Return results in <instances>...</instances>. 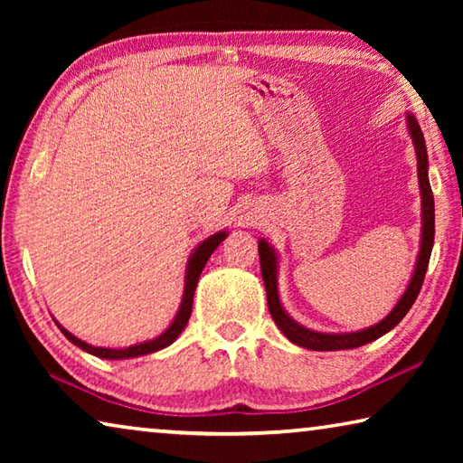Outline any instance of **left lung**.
Masks as SVG:
<instances>
[{
    "instance_id": "8db88e82",
    "label": "left lung",
    "mask_w": 463,
    "mask_h": 463,
    "mask_svg": "<svg viewBox=\"0 0 463 463\" xmlns=\"http://www.w3.org/2000/svg\"><path fill=\"white\" fill-rule=\"evenodd\" d=\"M406 122H409V132L414 143V151H417V174H419V185H420V198H422V237H420V250L417 268L411 278V284L406 288L401 300L394 307L390 315L380 320L378 325L370 328H364V331L357 333H343V335H328V333H317L310 331V328L298 325L296 320L288 317L278 296V257L276 250H273L268 241H260V263H261V276L265 284V292H268V307L271 312L273 323L279 326V331L284 333L289 341L300 345V347H307L312 351H339V349H355L362 347V345L380 339L382 335L392 331L401 320L406 317V312L417 300L420 292L422 279H425V273L429 268L430 250H433V239H435V202H433V192H430L429 184V159H427V146L425 138H422V130L414 116H406Z\"/></svg>"
}]
</instances>
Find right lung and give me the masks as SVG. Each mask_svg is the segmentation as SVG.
I'll list each match as a JSON object with an SVG mask.
<instances>
[{
	"label": "right lung",
	"instance_id": "obj_1",
	"mask_svg": "<svg viewBox=\"0 0 463 463\" xmlns=\"http://www.w3.org/2000/svg\"><path fill=\"white\" fill-rule=\"evenodd\" d=\"M226 239V231L222 232H216L213 237H208L206 241H202L198 247L190 257V261H187V269H185V288H184V300H182V307H179L175 320L169 325V328L163 335L156 336L153 341H146V343H140V345H132V347L127 349H108V347H93V345L85 343L81 339H77L75 335H71L69 331H65L59 323L57 326L61 328V333L67 336L69 341L77 347H81L83 351H88V354L101 357V359H127V357H138V355H146V354H153V351H159L163 347H167V345L174 343L179 333L184 331L187 320H190L192 315V304H194V292H195V286H198V279H200V273L203 269V265L210 260V255L214 253V249L221 245V242Z\"/></svg>",
	"mask_w": 463,
	"mask_h": 463
}]
</instances>
